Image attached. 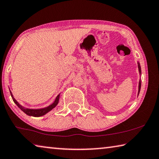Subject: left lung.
Returning <instances> with one entry per match:
<instances>
[{
    "mask_svg": "<svg viewBox=\"0 0 159 159\" xmlns=\"http://www.w3.org/2000/svg\"><path fill=\"white\" fill-rule=\"evenodd\" d=\"M138 70H139V72L140 74H141V68H140V65L139 64V62H138ZM140 88H141V82L140 80L139 82V87H138V94H139V92H140Z\"/></svg>",
    "mask_w": 159,
    "mask_h": 159,
    "instance_id": "1",
    "label": "left lung"
}]
</instances>
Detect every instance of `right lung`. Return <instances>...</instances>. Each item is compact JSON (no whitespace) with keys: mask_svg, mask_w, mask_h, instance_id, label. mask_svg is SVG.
Returning a JSON list of instances; mask_svg holds the SVG:
<instances>
[{"mask_svg":"<svg viewBox=\"0 0 159 159\" xmlns=\"http://www.w3.org/2000/svg\"><path fill=\"white\" fill-rule=\"evenodd\" d=\"M10 94H11V98H12V99L14 101V102L16 103V106H18V107L21 109L23 112H24L25 114L28 115H30V116H33V117H40L45 114H47V112L51 111L52 109L54 108L57 105V103H58V102H59V98H60V94L57 95V97L56 98L55 102L52 103L51 105L48 106L47 108H44L41 109H28V108H25L24 107H23L22 106L20 105L19 103L15 100V99L13 97V95L11 94V92H10Z\"/></svg>","mask_w":159,"mask_h":159,"instance_id":"right-lung-1","label":"right lung"}]
</instances>
